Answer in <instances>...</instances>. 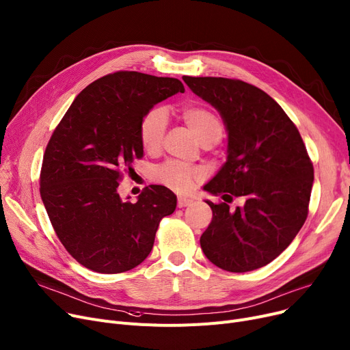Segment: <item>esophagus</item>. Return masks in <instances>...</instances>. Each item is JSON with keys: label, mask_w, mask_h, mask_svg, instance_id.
Wrapping results in <instances>:
<instances>
[{"label": "esophagus", "mask_w": 350, "mask_h": 350, "mask_svg": "<svg viewBox=\"0 0 350 350\" xmlns=\"http://www.w3.org/2000/svg\"><path fill=\"white\" fill-rule=\"evenodd\" d=\"M194 203V201L191 198H186V197H178L177 198V206L181 208V207H187V206H191Z\"/></svg>", "instance_id": "1"}]
</instances>
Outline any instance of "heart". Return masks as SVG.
Wrapping results in <instances>:
<instances>
[{"mask_svg":"<svg viewBox=\"0 0 350 350\" xmlns=\"http://www.w3.org/2000/svg\"><path fill=\"white\" fill-rule=\"evenodd\" d=\"M186 124L203 142L211 136H221L223 126L218 116L210 109L203 106H189L181 112ZM165 127H167V113L161 107H154L147 112L140 123V140L146 152L154 153L160 149ZM203 177V172L190 167L178 161H167L154 170L153 178L159 185L167 187L176 193H189L196 183Z\"/></svg>","mask_w":350,"mask_h":350,"instance_id":"heart-1","label":"heart"}]
</instances>
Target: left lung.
<instances>
[{
    "mask_svg": "<svg viewBox=\"0 0 350 350\" xmlns=\"http://www.w3.org/2000/svg\"><path fill=\"white\" fill-rule=\"evenodd\" d=\"M221 116L228 135L227 160L203 187L224 201L243 197L230 210L214 204L200 238L207 258L230 272L261 268L292 243L302 228L314 185V165L297 126L264 90L238 79L183 78Z\"/></svg>",
    "mask_w": 350,
    "mask_h": 350,
    "instance_id": "obj_1",
    "label": "left lung"
}]
</instances>
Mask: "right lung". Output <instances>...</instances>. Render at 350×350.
Segmentation results:
<instances>
[{"label": "right lung", "mask_w": 350, "mask_h": 350, "mask_svg": "<svg viewBox=\"0 0 350 350\" xmlns=\"http://www.w3.org/2000/svg\"><path fill=\"white\" fill-rule=\"evenodd\" d=\"M185 86L176 78L120 70L86 86L46 146L41 198L66 251L83 267L119 273L150 254L160 219L177 206L164 186L122 200V167L143 156L140 123L154 105ZM131 198V197H127Z\"/></svg>", "instance_id": "right-lung-1"}]
</instances>
